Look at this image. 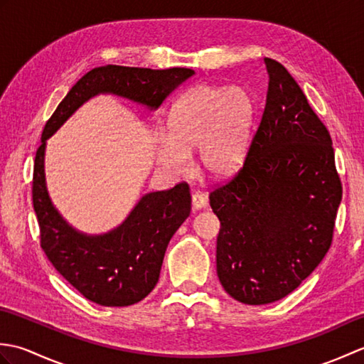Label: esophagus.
<instances>
[{
	"instance_id": "1",
	"label": "esophagus",
	"mask_w": 364,
	"mask_h": 364,
	"mask_svg": "<svg viewBox=\"0 0 364 364\" xmlns=\"http://www.w3.org/2000/svg\"><path fill=\"white\" fill-rule=\"evenodd\" d=\"M206 206V197L202 192H194L192 194V208L194 210H202V208Z\"/></svg>"
}]
</instances>
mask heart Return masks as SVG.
Masks as SVG:
<instances>
[{"instance_id":"b5f03b06","label":"heart","mask_w":364,"mask_h":364,"mask_svg":"<svg viewBox=\"0 0 364 364\" xmlns=\"http://www.w3.org/2000/svg\"><path fill=\"white\" fill-rule=\"evenodd\" d=\"M255 117L252 97L239 87L198 84L176 98L168 112L167 136L158 142V159L172 172L198 162L211 176H225L241 164Z\"/></svg>"}]
</instances>
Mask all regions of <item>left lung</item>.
<instances>
[{
  "instance_id": "1",
  "label": "left lung",
  "mask_w": 364,
  "mask_h": 364,
  "mask_svg": "<svg viewBox=\"0 0 364 364\" xmlns=\"http://www.w3.org/2000/svg\"><path fill=\"white\" fill-rule=\"evenodd\" d=\"M264 65L266 106L244 164L210 194L219 280L247 305L286 297L319 266L343 198L328 129L291 73Z\"/></svg>"
}]
</instances>
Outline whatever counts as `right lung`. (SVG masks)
I'll use <instances>...</instances> for the list:
<instances>
[{
	"mask_svg": "<svg viewBox=\"0 0 364 364\" xmlns=\"http://www.w3.org/2000/svg\"><path fill=\"white\" fill-rule=\"evenodd\" d=\"M194 75L191 68L106 65L87 72L75 84L46 122L37 149L33 205L41 228V247L54 269L84 297L103 306H128L145 299L159 280L168 241L191 213L188 183L150 192L122 223L103 236L78 233L60 218L46 192L45 145L54 131L97 94H115L156 109Z\"/></svg>",
	"mask_w": 364,
	"mask_h": 364,
	"instance_id": "add662e5",
	"label": "right lung"
}]
</instances>
